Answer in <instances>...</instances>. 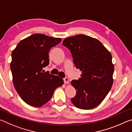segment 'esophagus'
I'll return each instance as SVG.
<instances>
[{"label":"esophagus","instance_id":"34e87169","mask_svg":"<svg viewBox=\"0 0 132 132\" xmlns=\"http://www.w3.org/2000/svg\"><path fill=\"white\" fill-rule=\"evenodd\" d=\"M63 81H64V82L65 84H68L69 83V79L68 77H66L65 78H64Z\"/></svg>","mask_w":132,"mask_h":132}]
</instances>
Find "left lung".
Instances as JSON below:
<instances>
[{
    "mask_svg": "<svg viewBox=\"0 0 132 132\" xmlns=\"http://www.w3.org/2000/svg\"><path fill=\"white\" fill-rule=\"evenodd\" d=\"M62 45L70 51L81 77L71 84L76 94L71 101L78 108L90 109L106 97L113 84L114 66L112 55L98 39L83 34L67 38Z\"/></svg>",
    "mask_w": 132,
    "mask_h": 132,
    "instance_id": "1",
    "label": "left lung"
}]
</instances>
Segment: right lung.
Wrapping results in <instances>:
<instances>
[{"label": "right lung", "instance_id": "1", "mask_svg": "<svg viewBox=\"0 0 132 132\" xmlns=\"http://www.w3.org/2000/svg\"><path fill=\"white\" fill-rule=\"evenodd\" d=\"M62 39L34 34L17 44L12 53L10 69L14 86L27 104L40 107L51 100L56 88L63 84L57 76L44 72L50 63L49 51Z\"/></svg>", "mask_w": 132, "mask_h": 132}]
</instances>
